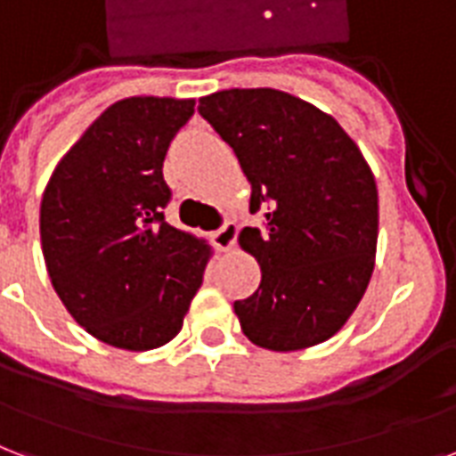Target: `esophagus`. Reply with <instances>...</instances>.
<instances>
[{"instance_id":"esophagus-1","label":"esophagus","mask_w":456,"mask_h":456,"mask_svg":"<svg viewBox=\"0 0 456 456\" xmlns=\"http://www.w3.org/2000/svg\"><path fill=\"white\" fill-rule=\"evenodd\" d=\"M211 240H214V245H216V249H221V252L231 249V247L235 245V240H238V225L232 224V221H225L218 231H214Z\"/></svg>"}]
</instances>
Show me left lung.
I'll use <instances>...</instances> for the list:
<instances>
[{
	"label": "left lung",
	"instance_id": "1",
	"mask_svg": "<svg viewBox=\"0 0 456 456\" xmlns=\"http://www.w3.org/2000/svg\"><path fill=\"white\" fill-rule=\"evenodd\" d=\"M200 116L252 183L240 245L259 261L261 283L232 309L254 345L295 352L328 340L366 292L379 240V190L354 140L321 109L288 93L224 90Z\"/></svg>",
	"mask_w": 456,
	"mask_h": 456
}]
</instances>
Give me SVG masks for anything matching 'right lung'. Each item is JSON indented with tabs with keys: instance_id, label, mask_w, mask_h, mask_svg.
Instances as JSON below:
<instances>
[{
	"instance_id": "1",
	"label": "right lung",
	"mask_w": 456,
	"mask_h": 456,
	"mask_svg": "<svg viewBox=\"0 0 456 456\" xmlns=\"http://www.w3.org/2000/svg\"><path fill=\"white\" fill-rule=\"evenodd\" d=\"M192 114V100L116 102L59 161L42 197V254L56 295L114 347L173 340L202 285L209 247L164 218L166 151Z\"/></svg>"
}]
</instances>
